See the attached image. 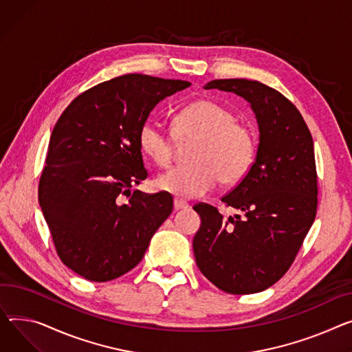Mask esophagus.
I'll list each match as a JSON object with an SVG mask.
<instances>
[{
	"label": "esophagus",
	"instance_id": "esophagus-1",
	"mask_svg": "<svg viewBox=\"0 0 352 352\" xmlns=\"http://www.w3.org/2000/svg\"><path fill=\"white\" fill-rule=\"evenodd\" d=\"M174 208H175L177 210H179V209H186V208H190V204L182 201V199L175 198V199H174Z\"/></svg>",
	"mask_w": 352,
	"mask_h": 352
}]
</instances>
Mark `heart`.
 Returning a JSON list of instances; mask_svg holds the SVG:
<instances>
[{
    "mask_svg": "<svg viewBox=\"0 0 352 352\" xmlns=\"http://www.w3.org/2000/svg\"><path fill=\"white\" fill-rule=\"evenodd\" d=\"M194 138L191 162L161 174L160 190L179 198H198L212 191L219 179L235 185L246 177L256 154L254 133L215 100L201 99L181 107L174 114L173 131L154 119H147L138 130L140 148L161 168L173 162L177 140Z\"/></svg>",
    "mask_w": 352,
    "mask_h": 352,
    "instance_id": "heart-1",
    "label": "heart"
}]
</instances>
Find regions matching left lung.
I'll return each mask as SVG.
<instances>
[{
    "mask_svg": "<svg viewBox=\"0 0 352 352\" xmlns=\"http://www.w3.org/2000/svg\"><path fill=\"white\" fill-rule=\"evenodd\" d=\"M205 89L245 98L259 124V144L246 177L222 197L242 215L219 214L197 204L201 228L194 238L202 274L229 294L266 290L293 265L311 228L318 204L313 137L297 107L257 80L218 79Z\"/></svg>",
    "mask_w": 352,
    "mask_h": 352,
    "instance_id": "obj_1",
    "label": "left lung"
}]
</instances>
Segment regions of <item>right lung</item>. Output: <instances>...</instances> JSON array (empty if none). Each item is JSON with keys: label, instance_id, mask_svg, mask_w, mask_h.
Instances as JSON below:
<instances>
[{"label": "right lung", "instance_id": "obj_1", "mask_svg": "<svg viewBox=\"0 0 352 352\" xmlns=\"http://www.w3.org/2000/svg\"><path fill=\"white\" fill-rule=\"evenodd\" d=\"M185 80L130 74L93 86L56 122L38 186L59 259L90 282H109L142 262L173 197L130 191L147 178L138 130Z\"/></svg>", "mask_w": 352, "mask_h": 352}]
</instances>
